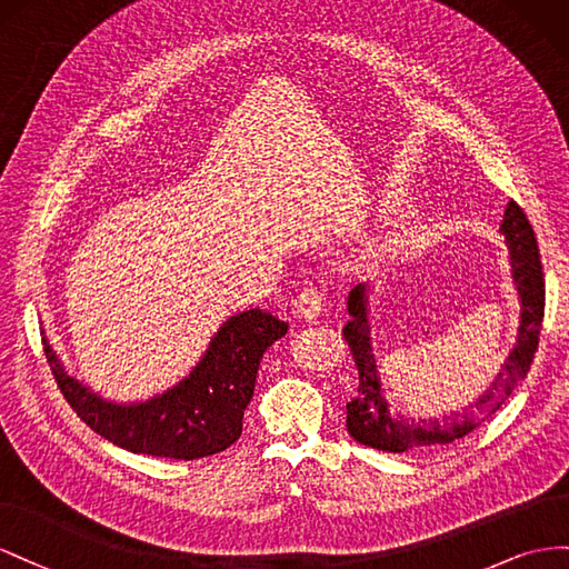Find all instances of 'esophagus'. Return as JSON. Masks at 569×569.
Segmentation results:
<instances>
[{"mask_svg":"<svg viewBox=\"0 0 569 569\" xmlns=\"http://www.w3.org/2000/svg\"><path fill=\"white\" fill-rule=\"evenodd\" d=\"M321 310H323V298H321V293H317V290H312V288L302 290V293H300L298 300H296V315H298L300 319L312 321V319H317V317L321 315Z\"/></svg>","mask_w":569,"mask_h":569,"instance_id":"34e87169","label":"esophagus"}]
</instances>
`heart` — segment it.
<instances>
[{"instance_id": "heart-1", "label": "heart", "mask_w": 569, "mask_h": 569, "mask_svg": "<svg viewBox=\"0 0 569 569\" xmlns=\"http://www.w3.org/2000/svg\"><path fill=\"white\" fill-rule=\"evenodd\" d=\"M386 248H388L386 242H375V246H369V252H375V254L377 252H386Z\"/></svg>"}]
</instances>
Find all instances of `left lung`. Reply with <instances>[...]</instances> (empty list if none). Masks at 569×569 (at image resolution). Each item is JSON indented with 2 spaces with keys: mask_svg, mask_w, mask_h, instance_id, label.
Returning a JSON list of instances; mask_svg holds the SVG:
<instances>
[{
  "mask_svg": "<svg viewBox=\"0 0 569 569\" xmlns=\"http://www.w3.org/2000/svg\"><path fill=\"white\" fill-rule=\"evenodd\" d=\"M500 233L506 236L510 250L512 281L519 293V329L517 343L508 355V362L502 365L493 388H489L469 410L456 417L421 419V425L408 419H396L388 412V402L383 398V388L379 379V369L375 352H371L369 338V283H360L348 296V323L343 336L350 346L352 360L360 375V388L357 396L346 405L348 410V433L362 446L386 450V452H405L425 446H443L458 438H465L469 431L477 429L483 419H489L500 405L510 398L515 386L527 377L529 365L533 362V352L539 348V333L543 323V305H546V286L543 269L537 238L533 229L515 200L506 207L502 214Z\"/></svg>",
  "mask_w": 569,
  "mask_h": 569,
  "instance_id": "left-lung-1",
  "label": "left lung"
}]
</instances>
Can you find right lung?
Instances as JSON below:
<instances>
[{
	"label": "right lung",
	"instance_id": "obj_1",
	"mask_svg": "<svg viewBox=\"0 0 569 569\" xmlns=\"http://www.w3.org/2000/svg\"><path fill=\"white\" fill-rule=\"evenodd\" d=\"M286 331V321L262 310L229 317L183 381L161 396L128 405L104 400L69 377L47 338L42 340L63 398L92 431L142 456L198 460L238 441L259 360Z\"/></svg>",
	"mask_w": 569,
	"mask_h": 569
}]
</instances>
